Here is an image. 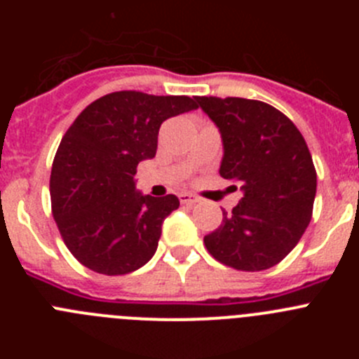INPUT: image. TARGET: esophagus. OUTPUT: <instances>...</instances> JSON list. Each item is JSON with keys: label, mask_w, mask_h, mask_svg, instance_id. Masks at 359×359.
Returning a JSON list of instances; mask_svg holds the SVG:
<instances>
[{"label": "esophagus", "mask_w": 359, "mask_h": 359, "mask_svg": "<svg viewBox=\"0 0 359 359\" xmlns=\"http://www.w3.org/2000/svg\"><path fill=\"white\" fill-rule=\"evenodd\" d=\"M180 201L183 203V205H196V203H199V198H196V196L192 194H180Z\"/></svg>", "instance_id": "34e87169"}]
</instances>
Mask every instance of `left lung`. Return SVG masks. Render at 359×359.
Segmentation results:
<instances>
[{
	"label": "left lung",
	"mask_w": 359,
	"mask_h": 359,
	"mask_svg": "<svg viewBox=\"0 0 359 359\" xmlns=\"http://www.w3.org/2000/svg\"><path fill=\"white\" fill-rule=\"evenodd\" d=\"M215 122L224 156L219 174L239 182L243 198L205 236L208 253L239 271L278 262L304 236L316 196V169L302 133L284 113L261 100L199 97Z\"/></svg>",
	"instance_id": "1"
}]
</instances>
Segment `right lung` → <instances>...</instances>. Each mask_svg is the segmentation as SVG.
I'll return each instance as SVG.
<instances>
[{"instance_id":"obj_1","label":"right lung","mask_w":359,"mask_h":359,"mask_svg":"<svg viewBox=\"0 0 359 359\" xmlns=\"http://www.w3.org/2000/svg\"><path fill=\"white\" fill-rule=\"evenodd\" d=\"M198 98L115 91L91 102L62 136L50 176L52 214L86 268L126 275L151 261L180 199L136 192V167L156 154L161 123L196 109Z\"/></svg>"}]
</instances>
